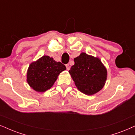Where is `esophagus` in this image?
Returning <instances> with one entry per match:
<instances>
[{
    "mask_svg": "<svg viewBox=\"0 0 135 135\" xmlns=\"http://www.w3.org/2000/svg\"><path fill=\"white\" fill-rule=\"evenodd\" d=\"M66 69H67V70H69V69H70V66H69V64H66Z\"/></svg>",
    "mask_w": 135,
    "mask_h": 135,
    "instance_id": "esophagus-1",
    "label": "esophagus"
}]
</instances>
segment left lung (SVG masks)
I'll use <instances>...</instances> for the list:
<instances>
[{"label":"left lung","mask_w":135,"mask_h":135,"mask_svg":"<svg viewBox=\"0 0 135 135\" xmlns=\"http://www.w3.org/2000/svg\"><path fill=\"white\" fill-rule=\"evenodd\" d=\"M74 61L69 73L78 89L88 95L100 91L107 77V71L100 59L83 52Z\"/></svg>","instance_id":"1"}]
</instances>
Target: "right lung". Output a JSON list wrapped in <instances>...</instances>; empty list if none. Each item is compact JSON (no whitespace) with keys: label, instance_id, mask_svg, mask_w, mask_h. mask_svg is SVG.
<instances>
[{"label":"right lung","instance_id":"1","mask_svg":"<svg viewBox=\"0 0 135 135\" xmlns=\"http://www.w3.org/2000/svg\"><path fill=\"white\" fill-rule=\"evenodd\" d=\"M66 69L61 62L44 56L30 64L27 74V81L31 88L37 92H44L52 87L57 76Z\"/></svg>","mask_w":135,"mask_h":135}]
</instances>
